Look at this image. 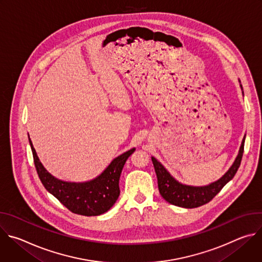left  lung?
I'll use <instances>...</instances> for the list:
<instances>
[{
	"instance_id": "1",
	"label": "left lung",
	"mask_w": 262,
	"mask_h": 262,
	"mask_svg": "<svg viewBox=\"0 0 262 262\" xmlns=\"http://www.w3.org/2000/svg\"><path fill=\"white\" fill-rule=\"evenodd\" d=\"M244 145L245 138L243 139L238 155L229 170L219 180L204 186L186 185L178 182L173 176H171L166 168L160 162H158L156 158L152 157L151 160L157 173L159 191L162 197L167 202L184 208H195L208 203L224 188V185L234 177L241 166L244 154Z\"/></svg>"
}]
</instances>
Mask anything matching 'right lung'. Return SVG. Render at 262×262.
Returning a JSON list of instances; mask_svg holds the SVG:
<instances>
[{
    "label": "right lung",
    "instance_id": "right-lung-1",
    "mask_svg": "<svg viewBox=\"0 0 262 262\" xmlns=\"http://www.w3.org/2000/svg\"><path fill=\"white\" fill-rule=\"evenodd\" d=\"M29 143L37 174L47 191L71 212L87 216L102 214L115 204L120 195L121 171L128 157L136 150V148H133L114 159L100 175L90 181L68 182L50 174L37 157L30 138Z\"/></svg>",
    "mask_w": 262,
    "mask_h": 262
}]
</instances>
